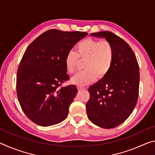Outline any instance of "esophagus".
Here are the masks:
<instances>
[{
  "mask_svg": "<svg viewBox=\"0 0 155 155\" xmlns=\"http://www.w3.org/2000/svg\"><path fill=\"white\" fill-rule=\"evenodd\" d=\"M77 89L79 91H81V90H85V87H77Z\"/></svg>",
  "mask_w": 155,
  "mask_h": 155,
  "instance_id": "obj_1",
  "label": "esophagus"
}]
</instances>
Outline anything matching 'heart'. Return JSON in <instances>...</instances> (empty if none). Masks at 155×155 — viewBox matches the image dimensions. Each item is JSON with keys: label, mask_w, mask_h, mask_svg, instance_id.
Instances as JSON below:
<instances>
[{"label": "heart", "mask_w": 155, "mask_h": 155, "mask_svg": "<svg viewBox=\"0 0 155 155\" xmlns=\"http://www.w3.org/2000/svg\"><path fill=\"white\" fill-rule=\"evenodd\" d=\"M114 59V50L108 41L87 38L78 42L75 52H70L65 59V69L69 74L77 70L78 60L85 61V71L72 78V83L79 87L87 85L98 78L105 77L111 70Z\"/></svg>", "instance_id": "1"}]
</instances>
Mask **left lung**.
<instances>
[{"label":"left lung","instance_id":"8db88e82","mask_svg":"<svg viewBox=\"0 0 155 155\" xmlns=\"http://www.w3.org/2000/svg\"><path fill=\"white\" fill-rule=\"evenodd\" d=\"M104 38L114 50L111 70L105 77L88 89L90 100L86 104L89 120L104 128L116 127L127 120L137 104L140 86V69L132 48L110 31L91 33Z\"/></svg>","mask_w":155,"mask_h":155}]
</instances>
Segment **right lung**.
I'll use <instances>...</instances> for the list:
<instances>
[{
  "mask_svg": "<svg viewBox=\"0 0 155 155\" xmlns=\"http://www.w3.org/2000/svg\"><path fill=\"white\" fill-rule=\"evenodd\" d=\"M87 35L81 31L51 29L27 47L18 68L16 91L22 111L36 124L49 127L68 117L78 90L74 85L61 87L70 79L65 59Z\"/></svg>",
  "mask_w": 155,
  "mask_h": 155,
  "instance_id": "right-lung-1",
  "label": "right lung"
}]
</instances>
